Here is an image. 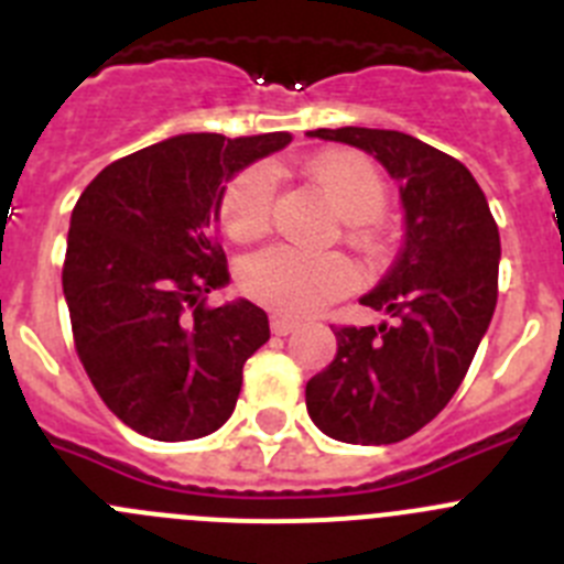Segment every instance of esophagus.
Wrapping results in <instances>:
<instances>
[{"instance_id":"1","label":"esophagus","mask_w":564,"mask_h":564,"mask_svg":"<svg viewBox=\"0 0 564 564\" xmlns=\"http://www.w3.org/2000/svg\"><path fill=\"white\" fill-rule=\"evenodd\" d=\"M299 327V322H293V318L288 316H271V330L276 333V336H288V333H293Z\"/></svg>"}]
</instances>
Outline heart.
I'll list each match as a JSON object with an SVG mask.
<instances>
[{"label":"heart","mask_w":564,"mask_h":564,"mask_svg":"<svg viewBox=\"0 0 564 564\" xmlns=\"http://www.w3.org/2000/svg\"><path fill=\"white\" fill-rule=\"evenodd\" d=\"M305 174L330 197L350 223V239L370 259L383 257L387 242L372 217L387 206V183L376 163L352 149H330L305 161ZM276 183L268 166H248L226 183L220 226L234 242H253L271 226ZM356 288V271L341 253H302L268 248L239 265V291L279 316H311Z\"/></svg>","instance_id":"b5f03b06"}]
</instances>
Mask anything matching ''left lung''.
<instances>
[{
  "mask_svg": "<svg viewBox=\"0 0 564 564\" xmlns=\"http://www.w3.org/2000/svg\"><path fill=\"white\" fill-rule=\"evenodd\" d=\"M376 154L401 188L406 242L361 305L390 325H338L330 367L307 381L313 423L333 441L383 446L452 401L497 305L500 231L486 194L452 154L395 129H313Z\"/></svg>",
  "mask_w": 564,
  "mask_h": 564,
  "instance_id": "8db88e82",
  "label": "left lung"
}]
</instances>
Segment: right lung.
Segmentation results:
<instances>
[{
	"mask_svg": "<svg viewBox=\"0 0 564 564\" xmlns=\"http://www.w3.org/2000/svg\"><path fill=\"white\" fill-rule=\"evenodd\" d=\"M291 132L177 134L109 163L73 208L62 282L73 341L115 415L152 441H194L231 417L242 364L271 338L228 282L214 234L223 183Z\"/></svg>",
	"mask_w": 564,
	"mask_h": 564,
	"instance_id": "1",
	"label": "right lung"
}]
</instances>
